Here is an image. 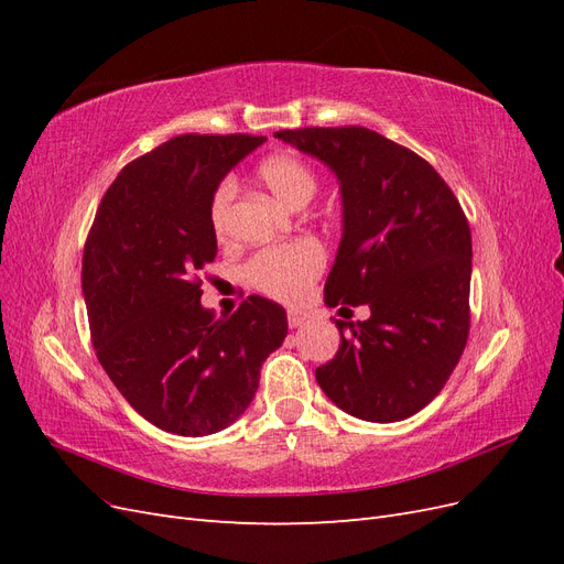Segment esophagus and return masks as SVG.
Segmentation results:
<instances>
[{"label":"esophagus","instance_id":"esophagus-1","mask_svg":"<svg viewBox=\"0 0 564 564\" xmlns=\"http://www.w3.org/2000/svg\"><path fill=\"white\" fill-rule=\"evenodd\" d=\"M286 319H289V327L296 329V327H301V324L305 322V313H301V311H289V313H286Z\"/></svg>","mask_w":564,"mask_h":564}]
</instances>
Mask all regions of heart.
Masks as SVG:
<instances>
[{"instance_id":"b5f03b06","label":"heart","mask_w":564,"mask_h":564,"mask_svg":"<svg viewBox=\"0 0 564 564\" xmlns=\"http://www.w3.org/2000/svg\"><path fill=\"white\" fill-rule=\"evenodd\" d=\"M259 178L289 209H303L317 193L313 169L303 160L286 155V152L265 158L259 166ZM232 197L235 185L230 181L220 185L214 195L212 228L218 237L228 230ZM322 268V247L315 240H294L256 251L245 265V278L265 296L294 303L308 292L311 284L319 278Z\"/></svg>"}]
</instances>
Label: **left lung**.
Returning <instances> with one entry per match:
<instances>
[{"instance_id":"obj_1","label":"left lung","mask_w":564,"mask_h":564,"mask_svg":"<svg viewBox=\"0 0 564 564\" xmlns=\"http://www.w3.org/2000/svg\"><path fill=\"white\" fill-rule=\"evenodd\" d=\"M275 139L329 166L340 187L344 230L324 303L371 313L336 322L340 346L315 369L317 383L355 419L414 416L468 340L473 245L460 204L416 152L365 127L286 129Z\"/></svg>"}]
</instances>
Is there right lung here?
I'll list each match as a JSON object with an SVG mask.
<instances>
[{"mask_svg": "<svg viewBox=\"0 0 564 564\" xmlns=\"http://www.w3.org/2000/svg\"><path fill=\"white\" fill-rule=\"evenodd\" d=\"M263 135L185 133L127 164L100 199L82 259L98 362L158 429L202 437L251 404L282 346L280 303L249 296L230 317L204 308L197 272L216 259L212 202Z\"/></svg>", "mask_w": 564, "mask_h": 564, "instance_id": "1", "label": "right lung"}]
</instances>
